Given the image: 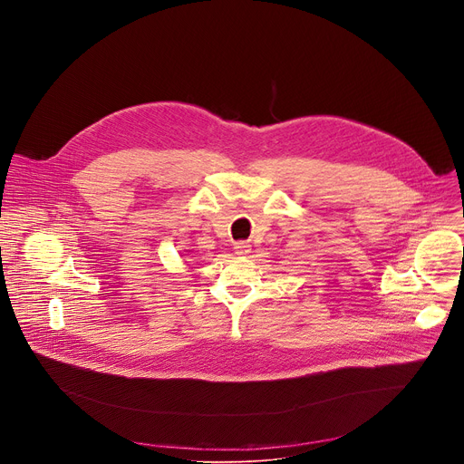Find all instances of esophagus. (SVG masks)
<instances>
[{
	"instance_id": "34e87169",
	"label": "esophagus",
	"mask_w": 464,
	"mask_h": 464,
	"mask_svg": "<svg viewBox=\"0 0 464 464\" xmlns=\"http://www.w3.org/2000/svg\"><path fill=\"white\" fill-rule=\"evenodd\" d=\"M249 251H251V246L247 242H244V240L235 242V253L237 255H247Z\"/></svg>"
}]
</instances>
